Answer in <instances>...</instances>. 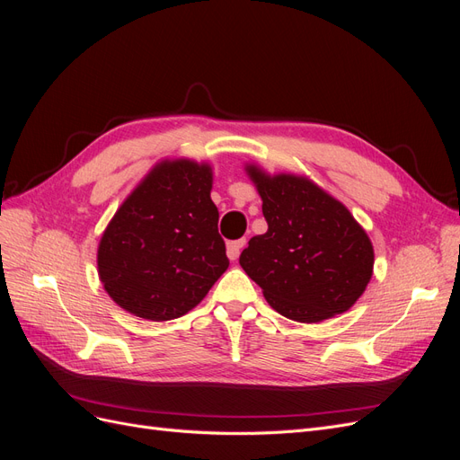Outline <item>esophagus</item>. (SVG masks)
Wrapping results in <instances>:
<instances>
[{
  "mask_svg": "<svg viewBox=\"0 0 460 460\" xmlns=\"http://www.w3.org/2000/svg\"><path fill=\"white\" fill-rule=\"evenodd\" d=\"M243 245H245V240L242 238V240H235V242H228V245H226V253H228V259H232V261H235L240 257V252L243 249Z\"/></svg>",
  "mask_w": 460,
  "mask_h": 460,
  "instance_id": "esophagus-1",
  "label": "esophagus"
}]
</instances>
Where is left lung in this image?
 <instances>
[{
	"mask_svg": "<svg viewBox=\"0 0 460 460\" xmlns=\"http://www.w3.org/2000/svg\"><path fill=\"white\" fill-rule=\"evenodd\" d=\"M245 171L269 230L249 240L240 264L270 307L307 324L351 309L372 278L374 249L349 208L305 176Z\"/></svg>",
	"mask_w": 460,
	"mask_h": 460,
	"instance_id": "obj_1",
	"label": "left lung"
}]
</instances>
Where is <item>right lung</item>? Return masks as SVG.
<instances>
[{
  "instance_id": "obj_1",
  "label": "right lung",
  "mask_w": 460,
  "mask_h": 460,
  "mask_svg": "<svg viewBox=\"0 0 460 460\" xmlns=\"http://www.w3.org/2000/svg\"><path fill=\"white\" fill-rule=\"evenodd\" d=\"M211 188V164L163 161L124 199L97 247L100 280L119 307L155 323L178 318L228 269Z\"/></svg>"
}]
</instances>
